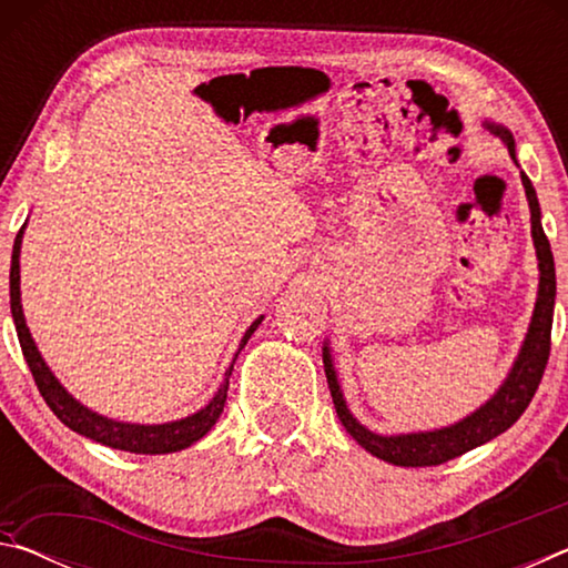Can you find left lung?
I'll list each match as a JSON object with an SVG mask.
<instances>
[{
  "mask_svg": "<svg viewBox=\"0 0 568 568\" xmlns=\"http://www.w3.org/2000/svg\"><path fill=\"white\" fill-rule=\"evenodd\" d=\"M484 128L496 134L504 142L508 155L516 162V140L508 128L498 122L486 120ZM518 165V162H516ZM521 182L526 190L528 210H531V237L536 247V261H538V293L531 323H528L526 338L521 343L516 361L504 378L501 386L488 398L484 406H478L474 413H468L466 418H460L450 426L434 428V430H416V434H393L383 436L376 430L365 428L363 423L353 416L348 403L341 390L338 373L333 365L331 343H323V363H325V378H328V388L335 403V413H338L345 430L358 440V444L381 460H388L393 466H438L446 460L456 458L466 450L484 446L488 440L501 436L514 423L521 418L528 403H531L534 393L541 383L546 361H549L551 351V323H554V301H556V271H554V255L551 245L544 235L541 225V207H538L536 190L531 180L521 172Z\"/></svg>",
  "mask_w": 568,
  "mask_h": 568,
  "instance_id": "8db88e82",
  "label": "left lung"
}]
</instances>
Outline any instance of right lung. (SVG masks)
I'll return each mask as SVG.
<instances>
[{"label": "right lung", "instance_id": "add662e5", "mask_svg": "<svg viewBox=\"0 0 568 568\" xmlns=\"http://www.w3.org/2000/svg\"><path fill=\"white\" fill-rule=\"evenodd\" d=\"M24 227L27 223L17 233L14 250H12V267H9V305H12V318L19 335V345H22L24 361L30 365L37 388H40L42 398L47 400V406L52 408L54 416L60 418L67 428H72L74 434H80L90 440H98L102 446L130 450V454H145V456L175 454V450L187 448L195 444V440L203 438L207 430L215 426L220 413L225 408L227 383H230V376H233L237 353L245 348L250 335L257 331V325L263 323L265 315L250 323V328L245 331L243 341H240V348L235 353L233 363H230V368L225 371V378L220 383L217 393L197 413H192V416H185L180 420H168V423H124V420L108 418L98 410L82 406V403L77 400L60 381H57V376L50 371V365L44 363L40 348H37L30 328H27L24 311H22V291H19V253H22Z\"/></svg>", "mask_w": 568, "mask_h": 568}]
</instances>
